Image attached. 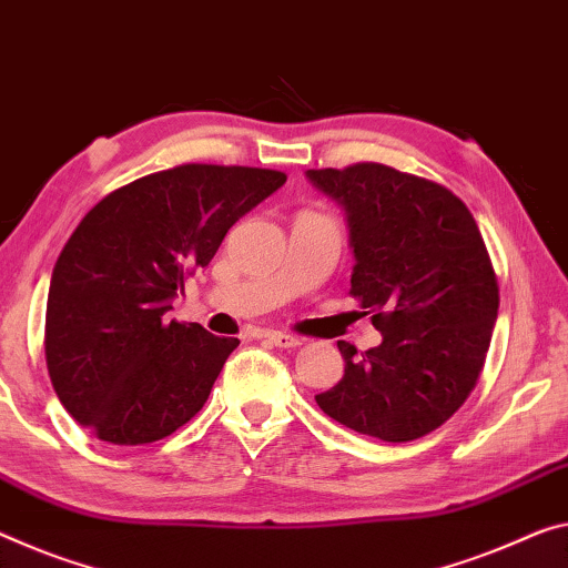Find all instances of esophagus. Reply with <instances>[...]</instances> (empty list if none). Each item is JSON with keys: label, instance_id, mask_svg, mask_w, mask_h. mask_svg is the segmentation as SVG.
<instances>
[{"label": "esophagus", "instance_id": "34e87169", "mask_svg": "<svg viewBox=\"0 0 568 568\" xmlns=\"http://www.w3.org/2000/svg\"><path fill=\"white\" fill-rule=\"evenodd\" d=\"M264 337H266L272 345H276V347H300V345H302V337L284 335V333H266Z\"/></svg>", "mask_w": 568, "mask_h": 568}]
</instances>
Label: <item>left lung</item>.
Listing matches in <instances>:
<instances>
[{
	"label": "left lung",
	"mask_w": 568,
	"mask_h": 568,
	"mask_svg": "<svg viewBox=\"0 0 568 568\" xmlns=\"http://www.w3.org/2000/svg\"><path fill=\"white\" fill-rule=\"evenodd\" d=\"M345 205L351 296L383 343L339 339L345 375L314 396L329 418L383 442H414L465 404L483 373L500 290L469 207L439 182L388 164L307 170Z\"/></svg>",
	"instance_id": "left-lung-1"
}]
</instances>
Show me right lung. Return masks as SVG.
Here are the masks:
<instances>
[{
    "instance_id": "right-lung-1",
    "label": "right lung",
    "mask_w": 568,
    "mask_h": 568,
    "mask_svg": "<svg viewBox=\"0 0 568 568\" xmlns=\"http://www.w3.org/2000/svg\"><path fill=\"white\" fill-rule=\"evenodd\" d=\"M284 182L278 170L180 164L113 190L83 215L52 268L45 312L52 388L78 424L134 447L203 408L239 337L164 312L231 225Z\"/></svg>"
}]
</instances>
